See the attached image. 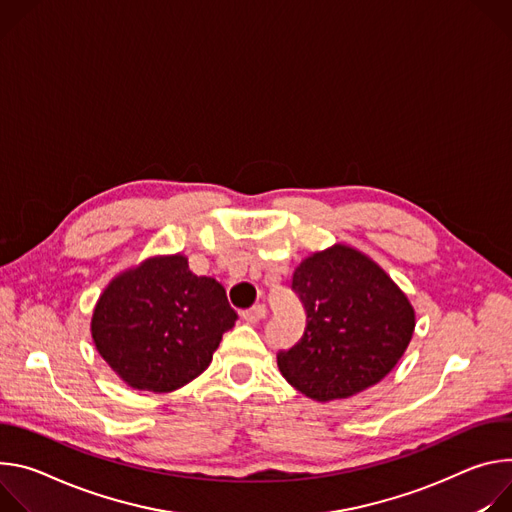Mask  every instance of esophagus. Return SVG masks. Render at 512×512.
<instances>
[{"instance_id":"obj_1","label":"esophagus","mask_w":512,"mask_h":512,"mask_svg":"<svg viewBox=\"0 0 512 512\" xmlns=\"http://www.w3.org/2000/svg\"><path fill=\"white\" fill-rule=\"evenodd\" d=\"M264 317H266V307L264 305H256L250 311L242 313V319L248 321V323H260Z\"/></svg>"}]
</instances>
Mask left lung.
I'll use <instances>...</instances> for the list:
<instances>
[{"label":"left lung","instance_id":"1","mask_svg":"<svg viewBox=\"0 0 512 512\" xmlns=\"http://www.w3.org/2000/svg\"><path fill=\"white\" fill-rule=\"evenodd\" d=\"M291 287L307 325L299 344L278 354V370L309 399H350L378 384L407 352L415 309L364 252L348 244L313 252L295 268Z\"/></svg>","mask_w":512,"mask_h":512}]
</instances>
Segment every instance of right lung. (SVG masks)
<instances>
[{
	"label": "right lung",
	"mask_w": 512,
	"mask_h": 512,
	"mask_svg": "<svg viewBox=\"0 0 512 512\" xmlns=\"http://www.w3.org/2000/svg\"><path fill=\"white\" fill-rule=\"evenodd\" d=\"M238 315L215 278L185 254L144 258L113 276L91 315L95 350L130 388L173 392L213 360Z\"/></svg>",
	"instance_id": "obj_1"
}]
</instances>
